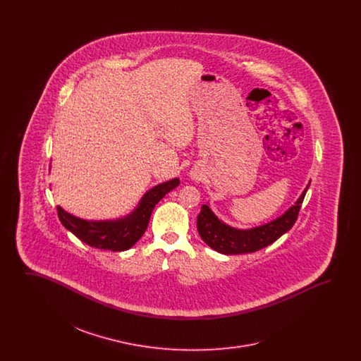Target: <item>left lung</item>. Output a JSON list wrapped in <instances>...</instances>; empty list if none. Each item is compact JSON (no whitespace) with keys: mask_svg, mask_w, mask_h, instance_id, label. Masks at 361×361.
<instances>
[{"mask_svg":"<svg viewBox=\"0 0 361 361\" xmlns=\"http://www.w3.org/2000/svg\"><path fill=\"white\" fill-rule=\"evenodd\" d=\"M310 183L311 180L298 200L284 214L268 224H259L250 228H237L224 224L222 219L214 214L209 204H203L200 214L197 215V231L202 240L218 253L226 256L255 253L274 243L283 234L291 230L309 189Z\"/></svg>","mask_w":361,"mask_h":361,"instance_id":"obj_1","label":"left lung"}]
</instances>
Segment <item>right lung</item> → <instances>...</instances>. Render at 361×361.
<instances>
[{"label":"right lung","mask_w":361,"mask_h":361,"mask_svg":"<svg viewBox=\"0 0 361 361\" xmlns=\"http://www.w3.org/2000/svg\"><path fill=\"white\" fill-rule=\"evenodd\" d=\"M180 180L176 177L149 189L137 206L127 215L118 219L87 221L78 218L62 207L58 206V216L66 230L90 247L124 252L133 247L145 234L155 204L171 190L178 187Z\"/></svg>","instance_id":"add662e5"}]
</instances>
